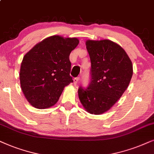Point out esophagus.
Instances as JSON below:
<instances>
[{
	"label": "esophagus",
	"instance_id": "obj_1",
	"mask_svg": "<svg viewBox=\"0 0 154 154\" xmlns=\"http://www.w3.org/2000/svg\"><path fill=\"white\" fill-rule=\"evenodd\" d=\"M79 77H75V78H74V79H73V81H74V85H77V82H78V81H79Z\"/></svg>",
	"mask_w": 154,
	"mask_h": 154
}]
</instances>
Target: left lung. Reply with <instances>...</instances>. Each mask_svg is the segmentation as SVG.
<instances>
[{"instance_id": "obj_1", "label": "left lung", "mask_w": 154, "mask_h": 154, "mask_svg": "<svg viewBox=\"0 0 154 154\" xmlns=\"http://www.w3.org/2000/svg\"><path fill=\"white\" fill-rule=\"evenodd\" d=\"M86 46L91 65L90 82L87 87H79L78 95L87 111L99 115L109 110L127 89L132 64L124 49L110 40H89Z\"/></svg>"}]
</instances>
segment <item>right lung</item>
Listing matches in <instances>:
<instances>
[{
    "label": "right lung",
    "mask_w": 154,
    "mask_h": 154,
    "mask_svg": "<svg viewBox=\"0 0 154 154\" xmlns=\"http://www.w3.org/2000/svg\"><path fill=\"white\" fill-rule=\"evenodd\" d=\"M78 44L76 38L52 36L36 44L24 56L20 85L34 107L42 109L56 104L64 87L73 82L69 75V54Z\"/></svg>",
    "instance_id": "1"
}]
</instances>
